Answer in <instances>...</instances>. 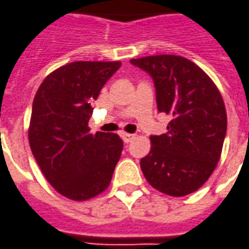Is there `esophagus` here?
<instances>
[{"label": "esophagus", "mask_w": 249, "mask_h": 249, "mask_svg": "<svg viewBox=\"0 0 249 249\" xmlns=\"http://www.w3.org/2000/svg\"><path fill=\"white\" fill-rule=\"evenodd\" d=\"M121 137H123V140H124V142H130V141H133L134 139H136V134H132V133H121Z\"/></svg>", "instance_id": "34e87169"}]
</instances>
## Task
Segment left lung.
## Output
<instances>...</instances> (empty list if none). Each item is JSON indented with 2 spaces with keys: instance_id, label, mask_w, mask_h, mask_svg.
I'll list each match as a JSON object with an SVG mask.
<instances>
[{
  "instance_id": "1",
  "label": "left lung",
  "mask_w": 249,
  "mask_h": 249,
  "mask_svg": "<svg viewBox=\"0 0 249 249\" xmlns=\"http://www.w3.org/2000/svg\"><path fill=\"white\" fill-rule=\"evenodd\" d=\"M152 76L158 112L170 117L167 132L150 136L152 148L141 158L150 185L170 196H183L204 185L218 165L227 132L220 92L207 73L178 55L130 59Z\"/></svg>"
}]
</instances>
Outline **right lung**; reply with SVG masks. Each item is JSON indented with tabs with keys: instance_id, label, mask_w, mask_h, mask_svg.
<instances>
[{
	"instance_id": "right-lung-1",
	"label": "right lung",
	"mask_w": 249,
	"mask_h": 249,
	"mask_svg": "<svg viewBox=\"0 0 249 249\" xmlns=\"http://www.w3.org/2000/svg\"><path fill=\"white\" fill-rule=\"evenodd\" d=\"M120 62H72L50 73L33 101L29 142L50 185L72 200L109 186L123 152L116 133H89L92 104Z\"/></svg>"
}]
</instances>
